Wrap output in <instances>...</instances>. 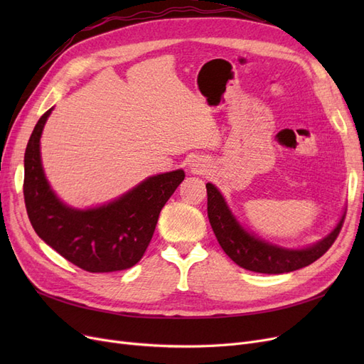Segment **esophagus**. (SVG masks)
I'll return each instance as SVG.
<instances>
[{"instance_id":"obj_1","label":"esophagus","mask_w":364,"mask_h":364,"mask_svg":"<svg viewBox=\"0 0 364 364\" xmlns=\"http://www.w3.org/2000/svg\"><path fill=\"white\" fill-rule=\"evenodd\" d=\"M190 168H191V173L194 174H202L205 171V164L202 159H193L190 164Z\"/></svg>"}]
</instances>
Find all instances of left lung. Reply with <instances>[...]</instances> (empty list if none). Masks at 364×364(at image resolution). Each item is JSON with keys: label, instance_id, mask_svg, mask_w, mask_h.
<instances>
[{"label": "left lung", "instance_id": "left-lung-1", "mask_svg": "<svg viewBox=\"0 0 364 364\" xmlns=\"http://www.w3.org/2000/svg\"><path fill=\"white\" fill-rule=\"evenodd\" d=\"M206 193L208 218L218 245L240 267L257 273L279 274L310 266L333 246L345 222L343 214L333 232L310 247L285 249L255 238L246 229L241 228L228 208L223 196L213 183H206Z\"/></svg>", "mask_w": 364, "mask_h": 364}]
</instances>
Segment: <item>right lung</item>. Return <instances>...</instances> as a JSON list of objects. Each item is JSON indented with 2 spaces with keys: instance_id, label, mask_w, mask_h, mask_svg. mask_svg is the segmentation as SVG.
Masks as SVG:
<instances>
[{
  "instance_id": "right-lung-1",
  "label": "right lung",
  "mask_w": 364,
  "mask_h": 364,
  "mask_svg": "<svg viewBox=\"0 0 364 364\" xmlns=\"http://www.w3.org/2000/svg\"><path fill=\"white\" fill-rule=\"evenodd\" d=\"M53 107L36 123L24 155V200L35 232L58 253L91 273L126 270L142 258L161 209L183 181V170L151 176L119 199L91 209L63 205L42 170L39 141Z\"/></svg>"
}]
</instances>
